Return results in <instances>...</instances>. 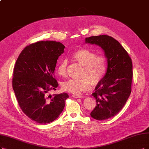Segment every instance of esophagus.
Returning <instances> with one entry per match:
<instances>
[{
	"label": "esophagus",
	"mask_w": 149,
	"mask_h": 149,
	"mask_svg": "<svg viewBox=\"0 0 149 149\" xmlns=\"http://www.w3.org/2000/svg\"><path fill=\"white\" fill-rule=\"evenodd\" d=\"M72 96L73 97H75V98H81V97H83V96H82L81 95H77V94H73V95H72Z\"/></svg>",
	"instance_id": "34e87169"
}]
</instances>
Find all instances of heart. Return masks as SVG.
Here are the masks:
<instances>
[{"label": "heart", "instance_id": "1", "mask_svg": "<svg viewBox=\"0 0 149 149\" xmlns=\"http://www.w3.org/2000/svg\"><path fill=\"white\" fill-rule=\"evenodd\" d=\"M75 62L83 66L80 79H70L63 84L64 90L74 94H79L88 90L91 85H96L102 80L107 70V58L103 54L96 53L90 49L80 48L72 55ZM68 61L63 59L57 67V73L64 77L67 74Z\"/></svg>", "mask_w": 149, "mask_h": 149}]
</instances>
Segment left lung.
Returning a JSON list of instances; mask_svg holds the SVG:
<instances>
[{
    "instance_id": "8db88e82",
    "label": "left lung",
    "mask_w": 149,
    "mask_h": 149,
    "mask_svg": "<svg viewBox=\"0 0 149 149\" xmlns=\"http://www.w3.org/2000/svg\"><path fill=\"white\" fill-rule=\"evenodd\" d=\"M85 43L101 47L107 59L106 75L91 95L96 99V106L90 113L96 120H107L122 109L131 94L132 61L122 45L111 36H91L85 38Z\"/></svg>"
}]
</instances>
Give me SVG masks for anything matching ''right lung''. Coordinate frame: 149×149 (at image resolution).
Returning a JSON list of instances; mask_svg holds the SVG:
<instances>
[{"label": "right lung", "mask_w": 149, "mask_h": 149, "mask_svg": "<svg viewBox=\"0 0 149 149\" xmlns=\"http://www.w3.org/2000/svg\"><path fill=\"white\" fill-rule=\"evenodd\" d=\"M65 47L56 41H39L26 47L16 60L12 86L26 116L40 124L52 122L63 111L68 93L50 96L58 83L54 72Z\"/></svg>", "instance_id": "add662e5"}]
</instances>
